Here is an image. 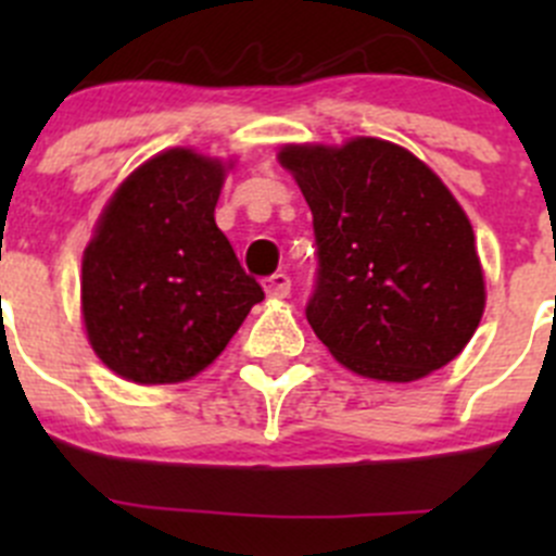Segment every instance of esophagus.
Masks as SVG:
<instances>
[{
	"instance_id": "esophagus-1",
	"label": "esophagus",
	"mask_w": 556,
	"mask_h": 556,
	"mask_svg": "<svg viewBox=\"0 0 556 556\" xmlns=\"http://www.w3.org/2000/svg\"><path fill=\"white\" fill-rule=\"evenodd\" d=\"M263 288H266L268 299H288V295H290V277H288V274H274V277H268L266 282H263Z\"/></svg>"
}]
</instances>
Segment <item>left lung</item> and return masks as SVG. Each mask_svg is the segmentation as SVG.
Returning a JSON list of instances; mask_svg holds the SVG:
<instances>
[{"label": "left lung", "instance_id": "obj_1", "mask_svg": "<svg viewBox=\"0 0 556 556\" xmlns=\"http://www.w3.org/2000/svg\"><path fill=\"white\" fill-rule=\"evenodd\" d=\"M312 210L317 285L306 319L361 377L414 382L454 361L484 314L473 228L439 174L374 137L285 144Z\"/></svg>", "mask_w": 556, "mask_h": 556}]
</instances>
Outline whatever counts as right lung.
Here are the masks:
<instances>
[{
	"label": "right lung",
	"mask_w": 556,
	"mask_h": 556,
	"mask_svg": "<svg viewBox=\"0 0 556 556\" xmlns=\"http://www.w3.org/2000/svg\"><path fill=\"white\" fill-rule=\"evenodd\" d=\"M223 179V161L166 150L99 217L83 255V319L93 352L128 382L195 377L263 301L215 223Z\"/></svg>",
	"instance_id": "right-lung-1"
}]
</instances>
